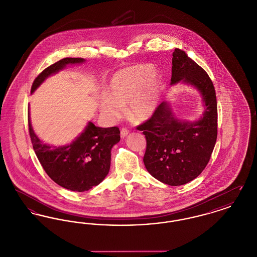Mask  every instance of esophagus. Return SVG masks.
<instances>
[{
  "mask_svg": "<svg viewBox=\"0 0 257 257\" xmlns=\"http://www.w3.org/2000/svg\"><path fill=\"white\" fill-rule=\"evenodd\" d=\"M128 134H129V130H128V129H126V128H122V129L120 130V136H121V138L126 137Z\"/></svg>",
  "mask_w": 257,
  "mask_h": 257,
  "instance_id": "1",
  "label": "esophagus"
}]
</instances>
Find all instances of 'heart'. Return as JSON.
Segmentation results:
<instances>
[{"label":"heart","mask_w":257,"mask_h":257,"mask_svg":"<svg viewBox=\"0 0 257 257\" xmlns=\"http://www.w3.org/2000/svg\"><path fill=\"white\" fill-rule=\"evenodd\" d=\"M161 75L147 64L123 67L110 78L106 93L100 99V111L109 121L120 117L122 106L136 120L149 118L157 107Z\"/></svg>","instance_id":"1"}]
</instances>
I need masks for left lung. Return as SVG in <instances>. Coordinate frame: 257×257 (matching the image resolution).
<instances>
[{
	"mask_svg": "<svg viewBox=\"0 0 257 257\" xmlns=\"http://www.w3.org/2000/svg\"><path fill=\"white\" fill-rule=\"evenodd\" d=\"M182 82L196 87L204 111L195 121L175 117L168 102H162L146 122L139 125L147 139L144 163L157 180L180 186L196 178L207 166L218 134V108L214 85L196 62L180 49L172 53L171 85Z\"/></svg>",
	"mask_w": 257,
	"mask_h": 257,
	"instance_id": "8db88e82",
	"label": "left lung"
}]
</instances>
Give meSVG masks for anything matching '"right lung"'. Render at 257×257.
<instances>
[{
    "label": "right lung",
    "mask_w": 257,
    "mask_h": 257,
    "mask_svg": "<svg viewBox=\"0 0 257 257\" xmlns=\"http://www.w3.org/2000/svg\"><path fill=\"white\" fill-rule=\"evenodd\" d=\"M84 61L81 58H65L50 65L35 79L31 93H34L46 78L58 73L67 64ZM28 121L37 159L54 182L70 191L85 192L101 183L109 173L110 150L120 141L118 127L101 128L88 122L70 145L55 147L38 139L32 127L30 113Z\"/></svg>",
    "instance_id": "1"
}]
</instances>
